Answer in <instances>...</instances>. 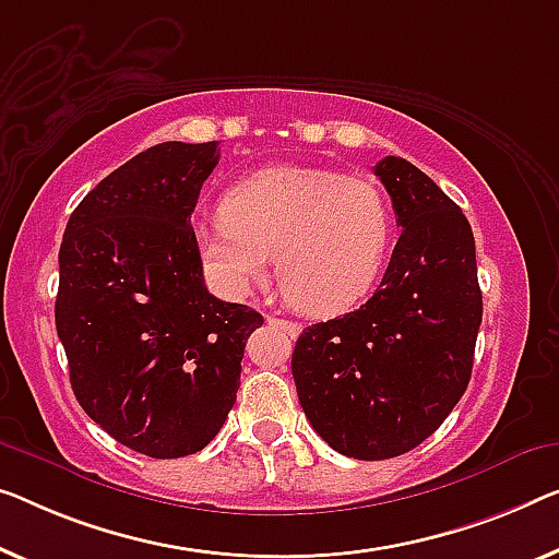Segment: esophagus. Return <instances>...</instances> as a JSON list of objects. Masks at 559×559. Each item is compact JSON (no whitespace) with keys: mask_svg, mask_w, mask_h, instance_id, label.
Returning a JSON list of instances; mask_svg holds the SVG:
<instances>
[{"mask_svg":"<svg viewBox=\"0 0 559 559\" xmlns=\"http://www.w3.org/2000/svg\"><path fill=\"white\" fill-rule=\"evenodd\" d=\"M265 321H269L271 326H278L281 331H286L290 338H296L298 333H301V323H296V321H288V319H276V316H265Z\"/></svg>","mask_w":559,"mask_h":559,"instance_id":"34e87169","label":"esophagus"}]
</instances>
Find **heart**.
I'll list each match as a JSON object with an SVG mask.
<instances>
[{"label":"heart","mask_w":559,"mask_h":559,"mask_svg":"<svg viewBox=\"0 0 559 559\" xmlns=\"http://www.w3.org/2000/svg\"><path fill=\"white\" fill-rule=\"evenodd\" d=\"M195 243L223 294L243 298L276 253L283 294L306 313L352 306L379 276L391 243V207L377 182L306 165L253 173L223 195Z\"/></svg>","instance_id":"b5f03b06"}]
</instances>
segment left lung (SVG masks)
I'll use <instances>...</instances> for the list:
<instances>
[{"label": "left lung", "mask_w": 559, "mask_h": 559, "mask_svg": "<svg viewBox=\"0 0 559 559\" xmlns=\"http://www.w3.org/2000/svg\"><path fill=\"white\" fill-rule=\"evenodd\" d=\"M373 173L402 226L361 308L296 341L294 381L311 427L354 460H391L435 435L466 391L481 323L474 236L429 175L389 155Z\"/></svg>", "instance_id": "1"}]
</instances>
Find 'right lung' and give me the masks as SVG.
Masks as SVG:
<instances>
[{
    "label": "right lung",
    "mask_w": 559,
    "mask_h": 559,
    "mask_svg": "<svg viewBox=\"0 0 559 559\" xmlns=\"http://www.w3.org/2000/svg\"><path fill=\"white\" fill-rule=\"evenodd\" d=\"M218 143H160L82 198L55 304L70 384L107 435L153 460L195 454L236 404L263 316L207 294L190 215Z\"/></svg>",
    "instance_id": "right-lung-1"
}]
</instances>
